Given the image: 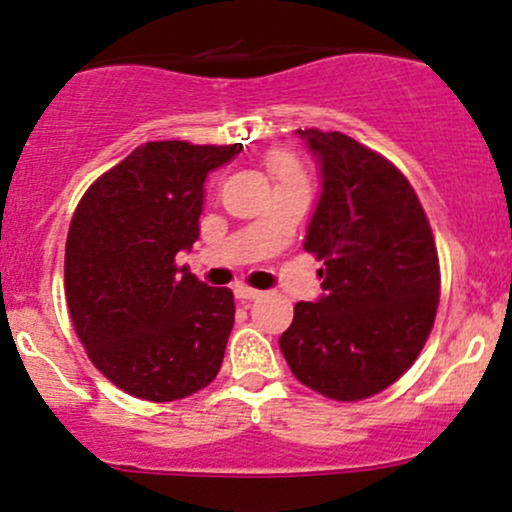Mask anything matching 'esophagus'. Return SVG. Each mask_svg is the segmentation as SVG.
<instances>
[{
	"instance_id": "obj_1",
	"label": "esophagus",
	"mask_w": 512,
	"mask_h": 512,
	"mask_svg": "<svg viewBox=\"0 0 512 512\" xmlns=\"http://www.w3.org/2000/svg\"><path fill=\"white\" fill-rule=\"evenodd\" d=\"M235 297L240 301H252V299H260L262 292L260 289H252V287H245V284H240V287H235Z\"/></svg>"
}]
</instances>
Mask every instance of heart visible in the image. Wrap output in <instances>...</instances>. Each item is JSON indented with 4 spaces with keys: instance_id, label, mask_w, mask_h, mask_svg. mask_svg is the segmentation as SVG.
Wrapping results in <instances>:
<instances>
[{
    "instance_id": "obj_1",
    "label": "heart",
    "mask_w": 512,
    "mask_h": 512,
    "mask_svg": "<svg viewBox=\"0 0 512 512\" xmlns=\"http://www.w3.org/2000/svg\"><path fill=\"white\" fill-rule=\"evenodd\" d=\"M270 166L277 179H292V176H301L299 161L289 152H274L270 157Z\"/></svg>"
}]
</instances>
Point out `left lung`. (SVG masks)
<instances>
[{
  "label": "left lung",
  "instance_id": "obj_1",
  "mask_svg": "<svg viewBox=\"0 0 512 512\" xmlns=\"http://www.w3.org/2000/svg\"><path fill=\"white\" fill-rule=\"evenodd\" d=\"M321 196L304 250L324 294L279 336L294 378L338 402L390 387L417 360L439 306V257L422 203L395 164L341 132L297 129Z\"/></svg>",
  "mask_w": 512,
  "mask_h": 512
}]
</instances>
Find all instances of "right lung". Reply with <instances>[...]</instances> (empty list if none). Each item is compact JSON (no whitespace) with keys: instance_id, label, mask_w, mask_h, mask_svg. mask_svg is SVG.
<instances>
[{"instance_id":"obj_1","label":"right lung","mask_w":512,"mask_h":512,"mask_svg":"<svg viewBox=\"0 0 512 512\" xmlns=\"http://www.w3.org/2000/svg\"><path fill=\"white\" fill-rule=\"evenodd\" d=\"M242 144L147 142L85 191L66 240V299L95 368L127 395L171 402L213 383L233 292L176 265L198 240L203 184Z\"/></svg>"}]
</instances>
